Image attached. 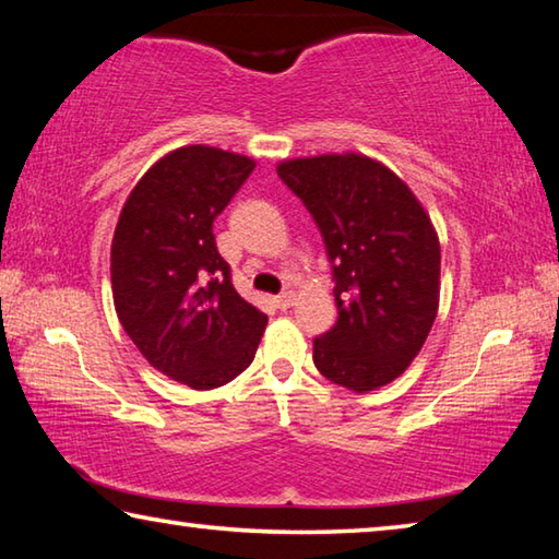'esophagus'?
<instances>
[{"instance_id":"esophagus-1","label":"esophagus","mask_w":559,"mask_h":559,"mask_svg":"<svg viewBox=\"0 0 559 559\" xmlns=\"http://www.w3.org/2000/svg\"><path fill=\"white\" fill-rule=\"evenodd\" d=\"M293 302H296V293H293V290H286V293H281V296H276V306H278L281 310L290 308Z\"/></svg>"}]
</instances>
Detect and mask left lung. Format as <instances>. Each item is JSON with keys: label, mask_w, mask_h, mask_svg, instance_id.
I'll list each match as a JSON object with an SVG mask.
<instances>
[{"label": "left lung", "mask_w": 559, "mask_h": 559, "mask_svg": "<svg viewBox=\"0 0 559 559\" xmlns=\"http://www.w3.org/2000/svg\"><path fill=\"white\" fill-rule=\"evenodd\" d=\"M278 177L313 214L333 261L337 323L316 337L320 374L365 394L419 355L439 313L441 246L400 175L362 153L281 159Z\"/></svg>", "instance_id": "8db88e82"}]
</instances>
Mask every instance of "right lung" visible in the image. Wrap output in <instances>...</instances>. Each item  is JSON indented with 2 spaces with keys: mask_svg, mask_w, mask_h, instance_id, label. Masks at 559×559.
<instances>
[{
  "mask_svg": "<svg viewBox=\"0 0 559 559\" xmlns=\"http://www.w3.org/2000/svg\"><path fill=\"white\" fill-rule=\"evenodd\" d=\"M257 159L210 145L177 147L122 204L110 243L120 325L150 367L214 390L253 362L269 318L231 286L212 224Z\"/></svg>",
  "mask_w": 559,
  "mask_h": 559,
  "instance_id": "add662e5",
  "label": "right lung"
}]
</instances>
